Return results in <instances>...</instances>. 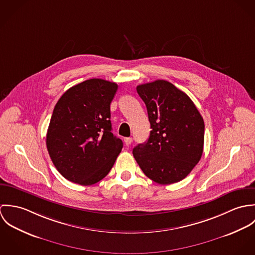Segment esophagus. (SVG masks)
<instances>
[{
  "instance_id": "1",
  "label": "esophagus",
  "mask_w": 255,
  "mask_h": 255,
  "mask_svg": "<svg viewBox=\"0 0 255 255\" xmlns=\"http://www.w3.org/2000/svg\"><path fill=\"white\" fill-rule=\"evenodd\" d=\"M124 141H125V144L127 146H129L131 144V142H132V138L131 137H126L125 139H124Z\"/></svg>"
}]
</instances>
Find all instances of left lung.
<instances>
[{
	"instance_id": "1",
	"label": "left lung",
	"mask_w": 255,
	"mask_h": 255,
	"mask_svg": "<svg viewBox=\"0 0 255 255\" xmlns=\"http://www.w3.org/2000/svg\"><path fill=\"white\" fill-rule=\"evenodd\" d=\"M150 135L132 154L142 172L160 184L183 180L199 162L204 144V122L191 99L167 80L140 84Z\"/></svg>"
}]
</instances>
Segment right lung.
Instances as JSON below:
<instances>
[{
    "label": "right lung",
    "instance_id": "add662e5",
    "mask_svg": "<svg viewBox=\"0 0 255 255\" xmlns=\"http://www.w3.org/2000/svg\"><path fill=\"white\" fill-rule=\"evenodd\" d=\"M115 82L92 78L68 89L57 102L46 136L51 160L71 182L90 185L109 174L123 141L112 133Z\"/></svg>",
    "mask_w": 255,
    "mask_h": 255
}]
</instances>
